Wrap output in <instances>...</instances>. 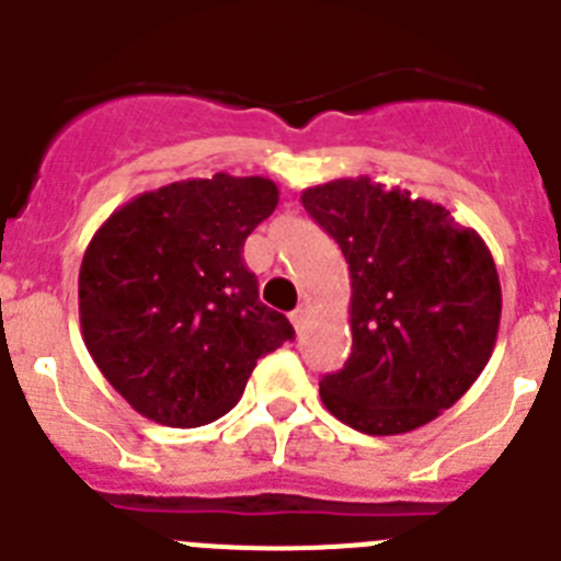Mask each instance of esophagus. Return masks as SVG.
<instances>
[{
	"label": "esophagus",
	"instance_id": "esophagus-1",
	"mask_svg": "<svg viewBox=\"0 0 561 561\" xmlns=\"http://www.w3.org/2000/svg\"><path fill=\"white\" fill-rule=\"evenodd\" d=\"M307 316H310V305H307V301H301V305H298L296 310L290 312V321H293V327L298 329V332H301V329H305Z\"/></svg>",
	"mask_w": 561,
	"mask_h": 561
}]
</instances>
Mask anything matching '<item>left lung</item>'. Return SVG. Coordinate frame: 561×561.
Wrapping results in <instances>:
<instances>
[{"mask_svg": "<svg viewBox=\"0 0 561 561\" xmlns=\"http://www.w3.org/2000/svg\"><path fill=\"white\" fill-rule=\"evenodd\" d=\"M352 276V354L321 401L363 434H404L470 390L495 348L501 282L476 229L401 187L332 180L301 193Z\"/></svg>", "mask_w": 561, "mask_h": 561, "instance_id": "8db88e82", "label": "left lung"}]
</instances>
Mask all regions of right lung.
Listing matches in <instances>:
<instances>
[{
  "instance_id": "add662e5",
  "label": "right lung",
  "mask_w": 561,
  "mask_h": 561,
  "mask_svg": "<svg viewBox=\"0 0 561 561\" xmlns=\"http://www.w3.org/2000/svg\"><path fill=\"white\" fill-rule=\"evenodd\" d=\"M276 204V182L221 171L140 193L96 229L80 265L82 340L135 412L174 428L218 421L256 359L293 337L240 256Z\"/></svg>"
}]
</instances>
